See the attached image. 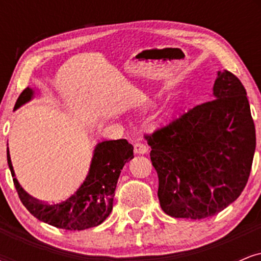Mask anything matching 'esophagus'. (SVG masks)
<instances>
[{
    "instance_id": "obj_1",
    "label": "esophagus",
    "mask_w": 261,
    "mask_h": 261,
    "mask_svg": "<svg viewBox=\"0 0 261 261\" xmlns=\"http://www.w3.org/2000/svg\"><path fill=\"white\" fill-rule=\"evenodd\" d=\"M134 151L135 153L137 154H146L148 152V147L145 145V143L137 142L134 145Z\"/></svg>"
}]
</instances>
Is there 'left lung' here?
I'll use <instances>...</instances> for the list:
<instances>
[{"mask_svg":"<svg viewBox=\"0 0 261 261\" xmlns=\"http://www.w3.org/2000/svg\"><path fill=\"white\" fill-rule=\"evenodd\" d=\"M214 100L146 136L157 170L161 207L175 218L201 220L238 199L249 178L255 126L245 88L218 71Z\"/></svg>","mask_w":261,"mask_h":261,"instance_id":"1","label":"left lung"}]
</instances>
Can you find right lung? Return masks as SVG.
Returning <instances> with one entry per match:
<instances>
[{
  "label": "right lung",
  "instance_id": "obj_1",
  "mask_svg": "<svg viewBox=\"0 0 261 261\" xmlns=\"http://www.w3.org/2000/svg\"><path fill=\"white\" fill-rule=\"evenodd\" d=\"M34 89L28 87L20 93L14 110L34 98ZM134 158V147L126 140L103 141L97 143L88 174L81 187L60 202L44 203L34 199L20 187L12 166L7 147V162L20 201L39 221L66 230H83L99 226L113 210L115 189L125 163Z\"/></svg>",
  "mask_w": 261,
  "mask_h": 261
}]
</instances>
